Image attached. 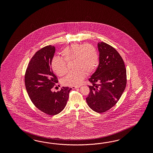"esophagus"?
I'll use <instances>...</instances> for the list:
<instances>
[{"label": "esophagus", "instance_id": "1", "mask_svg": "<svg viewBox=\"0 0 153 153\" xmlns=\"http://www.w3.org/2000/svg\"><path fill=\"white\" fill-rule=\"evenodd\" d=\"M79 88V86H72L71 87V88L72 89H75V88Z\"/></svg>", "mask_w": 153, "mask_h": 153}]
</instances>
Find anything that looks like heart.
Here are the masks:
<instances>
[{"label":"heart","mask_w":153,"mask_h":153,"mask_svg":"<svg viewBox=\"0 0 153 153\" xmlns=\"http://www.w3.org/2000/svg\"><path fill=\"white\" fill-rule=\"evenodd\" d=\"M62 55L65 59L56 56L51 60V68L56 74L63 76L67 73L66 61L74 62L73 67L75 69L62 79V82L65 86H79L86 74H91L99 65L97 51L94 47L89 44H72L63 49Z\"/></svg>","instance_id":"obj_1"}]
</instances>
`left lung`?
<instances>
[{"label": "left lung", "instance_id": "8db88e82", "mask_svg": "<svg viewBox=\"0 0 153 153\" xmlns=\"http://www.w3.org/2000/svg\"><path fill=\"white\" fill-rule=\"evenodd\" d=\"M99 64L88 81L90 93L86 100L94 111L109 110L120 100L126 86V69L123 60L116 49L104 42L97 44Z\"/></svg>", "mask_w": 153, "mask_h": 153}]
</instances>
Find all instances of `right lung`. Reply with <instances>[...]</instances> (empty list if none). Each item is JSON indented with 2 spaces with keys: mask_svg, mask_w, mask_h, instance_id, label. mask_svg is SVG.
Segmentation results:
<instances>
[{
  "mask_svg": "<svg viewBox=\"0 0 153 153\" xmlns=\"http://www.w3.org/2000/svg\"><path fill=\"white\" fill-rule=\"evenodd\" d=\"M55 51V47L51 45L38 51L30 61L25 76V86L31 102L40 111L51 116L63 110L72 89L62 87L59 91H51L58 82L51 67Z\"/></svg>",
  "mask_w": 153,
  "mask_h": 153,
  "instance_id": "obj_1",
  "label": "right lung"
}]
</instances>
